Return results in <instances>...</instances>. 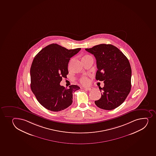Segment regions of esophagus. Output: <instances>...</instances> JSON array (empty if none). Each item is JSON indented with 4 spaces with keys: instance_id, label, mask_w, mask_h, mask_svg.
<instances>
[{
    "instance_id": "34e87169",
    "label": "esophagus",
    "mask_w": 156,
    "mask_h": 156,
    "mask_svg": "<svg viewBox=\"0 0 156 156\" xmlns=\"http://www.w3.org/2000/svg\"><path fill=\"white\" fill-rule=\"evenodd\" d=\"M84 90H91L93 89V87H86V88H84Z\"/></svg>"
}]
</instances>
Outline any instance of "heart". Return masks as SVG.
<instances>
[{
  "mask_svg": "<svg viewBox=\"0 0 156 156\" xmlns=\"http://www.w3.org/2000/svg\"><path fill=\"white\" fill-rule=\"evenodd\" d=\"M90 57H92L88 55H84L82 57L81 60L85 59H87V58H90ZM89 81H90L89 79L87 77H82L80 79L81 83L83 85H85L88 84Z\"/></svg>",
  "mask_w": 156,
  "mask_h": 156,
  "instance_id": "heart-1",
  "label": "heart"
}]
</instances>
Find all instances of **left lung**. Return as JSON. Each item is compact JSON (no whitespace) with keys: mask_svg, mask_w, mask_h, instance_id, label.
<instances>
[{"mask_svg":"<svg viewBox=\"0 0 156 156\" xmlns=\"http://www.w3.org/2000/svg\"><path fill=\"white\" fill-rule=\"evenodd\" d=\"M85 50L96 59V79L105 83L103 87H99L102 93L95 105L105 110L116 108L125 101L131 90L132 69L129 60L112 44H100Z\"/></svg>","mask_w":156,"mask_h":156,"instance_id":"8db88e82","label":"left lung"}]
</instances>
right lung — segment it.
Here are the masks:
<instances>
[{
  "label": "right lung",
  "instance_id": "add662e5",
  "mask_svg": "<svg viewBox=\"0 0 156 156\" xmlns=\"http://www.w3.org/2000/svg\"><path fill=\"white\" fill-rule=\"evenodd\" d=\"M80 50H68L57 44H51L34 57L30 69L31 90L47 109L59 112L72 104L73 94L80 87L72 85L65 88L60 83L69 73V60Z\"/></svg>",
  "mask_w": 156,
  "mask_h": 156
}]
</instances>
